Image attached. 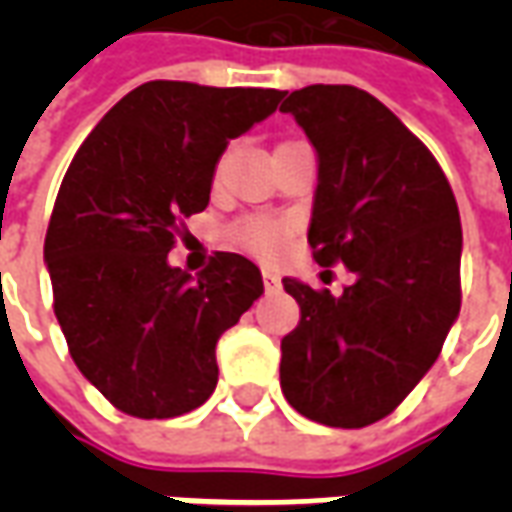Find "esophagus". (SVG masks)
I'll return each instance as SVG.
<instances>
[{
  "label": "esophagus",
  "instance_id": "34e87169",
  "mask_svg": "<svg viewBox=\"0 0 512 512\" xmlns=\"http://www.w3.org/2000/svg\"><path fill=\"white\" fill-rule=\"evenodd\" d=\"M263 285H266V290H279L282 279H279L277 271H271V268H263Z\"/></svg>",
  "mask_w": 512,
  "mask_h": 512
}]
</instances>
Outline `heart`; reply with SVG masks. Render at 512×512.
I'll return each instance as SVG.
<instances>
[{"label": "heart", "instance_id": "heart-1", "mask_svg": "<svg viewBox=\"0 0 512 512\" xmlns=\"http://www.w3.org/2000/svg\"><path fill=\"white\" fill-rule=\"evenodd\" d=\"M293 235V224L274 216H244L227 227V241L260 260H274Z\"/></svg>", "mask_w": 512, "mask_h": 512}]
</instances>
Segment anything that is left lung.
<instances>
[{
    "mask_svg": "<svg viewBox=\"0 0 512 512\" xmlns=\"http://www.w3.org/2000/svg\"><path fill=\"white\" fill-rule=\"evenodd\" d=\"M318 153L307 241L356 282L282 285L301 321L282 340L288 403L329 428L389 417L439 359L461 312V216L439 161L378 98L310 84L282 101Z\"/></svg>",
    "mask_w": 512,
    "mask_h": 512,
    "instance_id": "obj_1",
    "label": "left lung"
}]
</instances>
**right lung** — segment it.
Returning a JSON list of instances; mask_svg holds the SVG:
<instances>
[{"instance_id":"right-lung-1","label":"right lung","mask_w":512,"mask_h":512,"mask_svg":"<svg viewBox=\"0 0 512 512\" xmlns=\"http://www.w3.org/2000/svg\"><path fill=\"white\" fill-rule=\"evenodd\" d=\"M282 90L145 82L76 150L43 257L54 315L82 376L128 417L202 406L216 343L260 296V268L216 252L197 277L167 263L191 213L208 208L230 139L266 120Z\"/></svg>"}]
</instances>
